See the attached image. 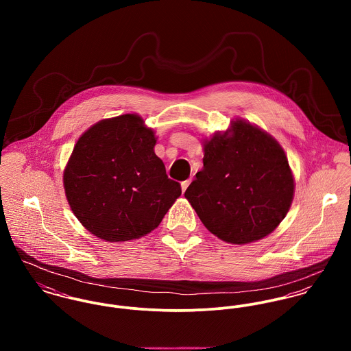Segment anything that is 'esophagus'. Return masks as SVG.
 <instances>
[{
  "label": "esophagus",
  "mask_w": 351,
  "mask_h": 351,
  "mask_svg": "<svg viewBox=\"0 0 351 351\" xmlns=\"http://www.w3.org/2000/svg\"><path fill=\"white\" fill-rule=\"evenodd\" d=\"M191 182H192V178H189V180H186V181H184V182L181 184V189H182V193H185V191L188 189V186L191 185Z\"/></svg>",
  "instance_id": "esophagus-1"
}]
</instances>
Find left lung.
<instances>
[{
	"instance_id": "1",
	"label": "left lung",
	"mask_w": 351,
	"mask_h": 351,
	"mask_svg": "<svg viewBox=\"0 0 351 351\" xmlns=\"http://www.w3.org/2000/svg\"><path fill=\"white\" fill-rule=\"evenodd\" d=\"M204 167L185 192L202 224L219 239L247 245L287 216L295 178L281 145L243 119L204 141Z\"/></svg>"
}]
</instances>
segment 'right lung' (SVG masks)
<instances>
[{
    "mask_svg": "<svg viewBox=\"0 0 351 351\" xmlns=\"http://www.w3.org/2000/svg\"><path fill=\"white\" fill-rule=\"evenodd\" d=\"M155 132L141 116L104 119L85 131L63 171L69 205L80 223L106 242L150 234L181 196L154 152Z\"/></svg>",
    "mask_w": 351,
    "mask_h": 351,
    "instance_id": "add662e5",
    "label": "right lung"
}]
</instances>
